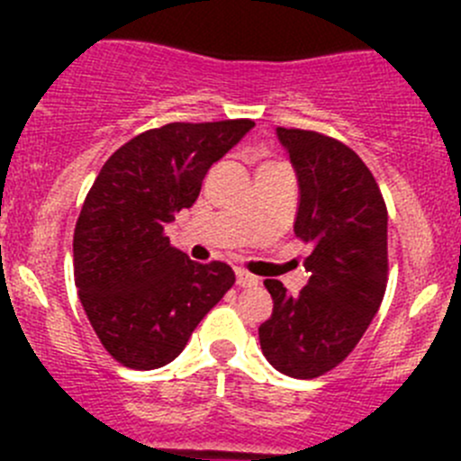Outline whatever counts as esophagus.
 I'll return each instance as SVG.
<instances>
[{"instance_id": "34e87169", "label": "esophagus", "mask_w": 461, "mask_h": 461, "mask_svg": "<svg viewBox=\"0 0 461 461\" xmlns=\"http://www.w3.org/2000/svg\"><path fill=\"white\" fill-rule=\"evenodd\" d=\"M234 272H236V285H239V287H254V285H258V278L254 276V274H249L248 269L236 267Z\"/></svg>"}]
</instances>
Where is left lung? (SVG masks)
<instances>
[{"label":"left lung","instance_id":"1","mask_svg":"<svg viewBox=\"0 0 461 461\" xmlns=\"http://www.w3.org/2000/svg\"><path fill=\"white\" fill-rule=\"evenodd\" d=\"M301 201L294 234L312 245L308 285L296 296L265 278L272 317L258 328L263 355L278 373L314 379L357 348L388 283V212L366 162L334 138L278 127Z\"/></svg>","mask_w":461,"mask_h":461}]
</instances>
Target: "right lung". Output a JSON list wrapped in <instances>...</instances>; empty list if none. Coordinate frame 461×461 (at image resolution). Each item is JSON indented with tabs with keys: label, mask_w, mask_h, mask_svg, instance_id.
<instances>
[{
	"label": "right lung",
	"mask_w": 461,
	"mask_h": 461,
	"mask_svg": "<svg viewBox=\"0 0 461 461\" xmlns=\"http://www.w3.org/2000/svg\"><path fill=\"white\" fill-rule=\"evenodd\" d=\"M252 120L171 122L118 149L97 174L73 234L77 296L104 350L133 370L183 352L204 314L234 285L221 260L171 248L167 222L196 203L209 167Z\"/></svg>",
	"instance_id": "1"
}]
</instances>
